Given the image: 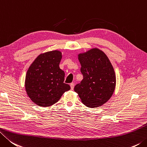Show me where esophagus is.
I'll use <instances>...</instances> for the list:
<instances>
[{
    "label": "esophagus",
    "instance_id": "1",
    "mask_svg": "<svg viewBox=\"0 0 147 147\" xmlns=\"http://www.w3.org/2000/svg\"><path fill=\"white\" fill-rule=\"evenodd\" d=\"M70 87H71V90H74V82L71 83V84H70Z\"/></svg>",
    "mask_w": 147,
    "mask_h": 147
}]
</instances>
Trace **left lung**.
<instances>
[{
  "label": "left lung",
  "mask_w": 147,
  "mask_h": 147,
  "mask_svg": "<svg viewBox=\"0 0 147 147\" xmlns=\"http://www.w3.org/2000/svg\"><path fill=\"white\" fill-rule=\"evenodd\" d=\"M83 79L74 91L88 107H97L107 102L116 86V75L109 58L98 49L78 55Z\"/></svg>",
  "instance_id": "8db88e82"
}]
</instances>
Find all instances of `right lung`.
Instances as JSON below:
<instances>
[{
	"label": "right lung",
	"mask_w": 147,
	"mask_h": 147,
	"mask_svg": "<svg viewBox=\"0 0 147 147\" xmlns=\"http://www.w3.org/2000/svg\"><path fill=\"white\" fill-rule=\"evenodd\" d=\"M61 52L53 51L38 56L27 71L25 87L30 100L41 107L59 100L70 86L64 83L65 72L59 68Z\"/></svg>",
	"instance_id": "1"
}]
</instances>
